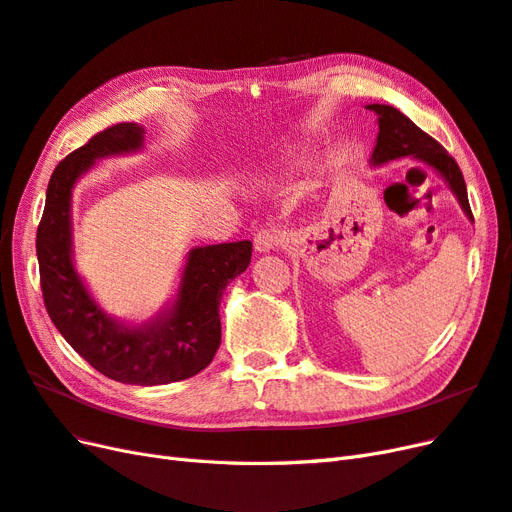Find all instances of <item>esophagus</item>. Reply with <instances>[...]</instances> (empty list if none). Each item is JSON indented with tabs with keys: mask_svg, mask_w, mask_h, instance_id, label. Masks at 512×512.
<instances>
[{
	"mask_svg": "<svg viewBox=\"0 0 512 512\" xmlns=\"http://www.w3.org/2000/svg\"><path fill=\"white\" fill-rule=\"evenodd\" d=\"M286 241L284 232L277 228H262L254 235V247L256 252H271L275 247H282Z\"/></svg>",
	"mask_w": 512,
	"mask_h": 512,
	"instance_id": "1",
	"label": "esophagus"
}]
</instances>
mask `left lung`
<instances>
[{"label":"left lung","instance_id":"left-lung-1","mask_svg":"<svg viewBox=\"0 0 512 512\" xmlns=\"http://www.w3.org/2000/svg\"><path fill=\"white\" fill-rule=\"evenodd\" d=\"M367 108L369 111L378 113V126H380L378 143L374 149V156H371L374 164H384L389 160L408 158V156L427 162L448 181V185H451L453 192L457 194L463 211H466L468 218L474 222L461 168L451 156H448V151L436 141V138H431L427 132H423L410 117L397 111L395 106L369 104Z\"/></svg>","mask_w":512,"mask_h":512}]
</instances>
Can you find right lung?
Listing matches in <instances>:
<instances>
[{"label": "right lung", "instance_id": "1", "mask_svg": "<svg viewBox=\"0 0 512 512\" xmlns=\"http://www.w3.org/2000/svg\"><path fill=\"white\" fill-rule=\"evenodd\" d=\"M143 132L134 123H115L57 164L46 190L36 252L44 307L66 342L106 378L153 386L192 378L213 361L222 339V292L250 267L252 243L192 250L173 309L149 327L126 329L102 312L72 265V185L94 160L141 147Z\"/></svg>", "mask_w": 512, "mask_h": 512}]
</instances>
